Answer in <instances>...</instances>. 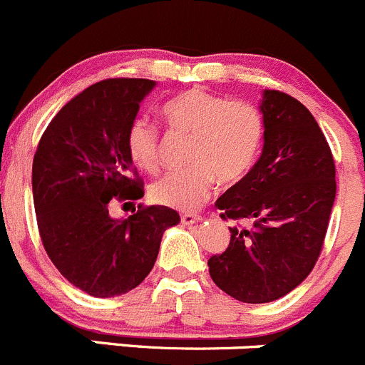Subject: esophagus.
<instances>
[{
	"mask_svg": "<svg viewBox=\"0 0 365 365\" xmlns=\"http://www.w3.org/2000/svg\"><path fill=\"white\" fill-rule=\"evenodd\" d=\"M182 225H195V223H200L202 216L200 214H195V212H184L181 216Z\"/></svg>",
	"mask_w": 365,
	"mask_h": 365,
	"instance_id": "esophagus-1",
	"label": "esophagus"
}]
</instances>
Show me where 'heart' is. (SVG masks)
Returning <instances> with one entry per match:
<instances>
[{
	"label": "heart",
	"instance_id": "heart-1",
	"mask_svg": "<svg viewBox=\"0 0 365 365\" xmlns=\"http://www.w3.org/2000/svg\"><path fill=\"white\" fill-rule=\"evenodd\" d=\"M168 126L191 135L187 161L191 167L168 172L153 184L151 197L165 207L195 209L207 198L216 179H242L260 155L264 119L246 101H228L205 89L179 93L161 108ZM126 149L133 163L145 172L160 168V133L148 119L137 118L128 128Z\"/></svg>",
	"mask_w": 365,
	"mask_h": 365
}]
</instances>
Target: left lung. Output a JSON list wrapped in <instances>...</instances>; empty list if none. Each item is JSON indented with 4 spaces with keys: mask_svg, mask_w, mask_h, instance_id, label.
I'll return each instance as SVG.
<instances>
[{
    "mask_svg": "<svg viewBox=\"0 0 365 365\" xmlns=\"http://www.w3.org/2000/svg\"><path fill=\"white\" fill-rule=\"evenodd\" d=\"M264 149L250 172L216 200L230 244L209 258L214 283L246 304L281 299L317 264L336 200V167L317 119L290 95L264 89Z\"/></svg>",
    "mask_w": 365,
    "mask_h": 365,
    "instance_id": "1",
    "label": "left lung"
}]
</instances>
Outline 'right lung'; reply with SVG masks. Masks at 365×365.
<instances>
[{"instance_id": "right-lung-1", "label": "right lung", "mask_w": 365, "mask_h": 365, "mask_svg": "<svg viewBox=\"0 0 365 365\" xmlns=\"http://www.w3.org/2000/svg\"><path fill=\"white\" fill-rule=\"evenodd\" d=\"M148 78H108L71 98L42 135L33 160V200L52 264L78 290L115 297L133 290L155 265L165 230L181 221L165 205L112 217V200L144 197L126 149Z\"/></svg>"}]
</instances>
